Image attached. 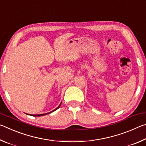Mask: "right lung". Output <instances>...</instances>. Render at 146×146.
Segmentation results:
<instances>
[{"label":"right lung","instance_id":"1","mask_svg":"<svg viewBox=\"0 0 146 146\" xmlns=\"http://www.w3.org/2000/svg\"><path fill=\"white\" fill-rule=\"evenodd\" d=\"M60 105H61V104L60 105H59L57 108H56L55 110H54L53 111H51V112H49V113H45V114H40V115H31V116H34V117H40V116H43V115H47V114H49V113H51V112H53V111H55V110H57V109H58L59 108H60Z\"/></svg>","mask_w":146,"mask_h":146}]
</instances>
